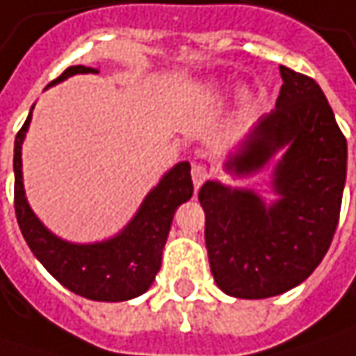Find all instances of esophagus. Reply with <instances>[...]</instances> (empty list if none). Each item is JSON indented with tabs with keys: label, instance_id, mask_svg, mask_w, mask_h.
Here are the masks:
<instances>
[{
	"label": "esophagus",
	"instance_id": "1",
	"mask_svg": "<svg viewBox=\"0 0 356 356\" xmlns=\"http://www.w3.org/2000/svg\"><path fill=\"white\" fill-rule=\"evenodd\" d=\"M208 178H210V170L206 166H202V164H194L192 166V182H194L196 188H200Z\"/></svg>",
	"mask_w": 356,
	"mask_h": 356
}]
</instances>
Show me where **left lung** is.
<instances>
[{
  "label": "left lung",
  "mask_w": 356,
  "mask_h": 356,
  "mask_svg": "<svg viewBox=\"0 0 356 356\" xmlns=\"http://www.w3.org/2000/svg\"><path fill=\"white\" fill-rule=\"evenodd\" d=\"M275 108L257 120L224 168L234 176L273 170V204L252 190L210 180L200 188L206 248L216 285L232 297L266 299L305 281L335 236L347 178V138L321 87L280 67Z\"/></svg>",
  "instance_id": "left-lung-1"
}]
</instances>
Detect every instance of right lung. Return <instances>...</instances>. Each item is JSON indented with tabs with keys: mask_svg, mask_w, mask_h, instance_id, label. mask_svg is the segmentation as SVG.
<instances>
[{
	"mask_svg": "<svg viewBox=\"0 0 356 356\" xmlns=\"http://www.w3.org/2000/svg\"><path fill=\"white\" fill-rule=\"evenodd\" d=\"M79 73H99L85 65L63 71L49 83L57 85ZM31 122V113L15 136L13 172H15V216L29 250L49 273L69 291L92 301H127L143 295L156 277L162 264V250L168 238L174 212L192 198L194 184L190 162L176 164L154 190L144 198L140 210L115 238L97 243H69L57 238L39 222L29 208L23 190L21 144Z\"/></svg>",
	"mask_w": 356,
	"mask_h": 356,
	"instance_id": "right-lung-1",
	"label": "right lung"
}]
</instances>
